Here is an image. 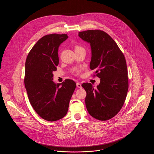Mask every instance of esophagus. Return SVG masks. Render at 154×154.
I'll return each instance as SVG.
<instances>
[{
  "instance_id": "esophagus-1",
  "label": "esophagus",
  "mask_w": 154,
  "mask_h": 154,
  "mask_svg": "<svg viewBox=\"0 0 154 154\" xmlns=\"http://www.w3.org/2000/svg\"><path fill=\"white\" fill-rule=\"evenodd\" d=\"M76 85H77V87L79 88H82V86H81V84L80 83H79V82H77V84H76Z\"/></svg>"
}]
</instances>
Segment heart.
Here are the masks:
<instances>
[{
    "instance_id": "b5f03b06",
    "label": "heart",
    "mask_w": 154,
    "mask_h": 154,
    "mask_svg": "<svg viewBox=\"0 0 154 154\" xmlns=\"http://www.w3.org/2000/svg\"><path fill=\"white\" fill-rule=\"evenodd\" d=\"M74 48L75 52L80 51L81 50H85V49L82 47H81L79 45H77V44H75L74 45ZM72 72L73 73L79 74L80 72V68H74L72 70Z\"/></svg>"
}]
</instances>
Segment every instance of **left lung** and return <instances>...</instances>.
I'll return each instance as SVG.
<instances>
[{"instance_id": "obj_1", "label": "left lung", "mask_w": 154, "mask_h": 154, "mask_svg": "<svg viewBox=\"0 0 154 154\" xmlns=\"http://www.w3.org/2000/svg\"><path fill=\"white\" fill-rule=\"evenodd\" d=\"M79 36L90 43V69H95L96 75L100 79L96 89L91 83L82 84L87 92V109L95 119L109 120L121 109L127 95L129 85L125 58L116 42L103 30L82 31Z\"/></svg>"}]
</instances>
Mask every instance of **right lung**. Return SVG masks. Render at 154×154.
<instances>
[{"mask_svg":"<svg viewBox=\"0 0 154 154\" xmlns=\"http://www.w3.org/2000/svg\"><path fill=\"white\" fill-rule=\"evenodd\" d=\"M67 38L66 34L56 33L42 37L30 51L25 62L24 83L30 104L40 117L48 121L66 116L76 87L72 80L60 84L52 81L59 64V47Z\"/></svg>","mask_w":154,"mask_h":154,"instance_id":"add662e5","label":"right lung"}]
</instances>
